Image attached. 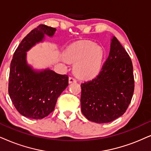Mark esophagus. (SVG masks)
<instances>
[{
  "instance_id": "esophagus-1",
  "label": "esophagus",
  "mask_w": 151,
  "mask_h": 151,
  "mask_svg": "<svg viewBox=\"0 0 151 151\" xmlns=\"http://www.w3.org/2000/svg\"><path fill=\"white\" fill-rule=\"evenodd\" d=\"M76 82H77V79H74V77H70L69 78V83H76Z\"/></svg>"
}]
</instances>
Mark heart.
<instances>
[{
	"label": "heart",
	"instance_id": "1",
	"mask_svg": "<svg viewBox=\"0 0 151 151\" xmlns=\"http://www.w3.org/2000/svg\"><path fill=\"white\" fill-rule=\"evenodd\" d=\"M64 56L68 61L75 63L74 71L77 76L90 78L100 72L104 51L91 42H81L70 46L65 51Z\"/></svg>",
	"mask_w": 151,
	"mask_h": 151
}]
</instances>
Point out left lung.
<instances>
[{
    "label": "left lung",
    "instance_id": "8db88e82",
    "mask_svg": "<svg viewBox=\"0 0 151 151\" xmlns=\"http://www.w3.org/2000/svg\"><path fill=\"white\" fill-rule=\"evenodd\" d=\"M82 114L97 123L113 121L126 111L134 89L133 66L128 53L116 37L100 73L81 83Z\"/></svg>",
    "mask_w": 151,
    "mask_h": 151
}]
</instances>
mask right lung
<instances>
[{"mask_svg": "<svg viewBox=\"0 0 151 151\" xmlns=\"http://www.w3.org/2000/svg\"><path fill=\"white\" fill-rule=\"evenodd\" d=\"M55 28L40 24L25 37L14 51L10 64L8 93L19 113L42 119L54 110L57 99L68 86V76L47 69L35 71L26 62V51L42 41L45 35H54Z\"/></svg>", "mask_w": 151, "mask_h": 151, "instance_id": "add662e5", "label": "right lung"}]
</instances>
